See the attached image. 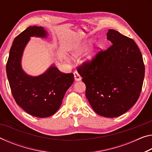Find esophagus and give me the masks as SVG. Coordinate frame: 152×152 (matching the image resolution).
Returning a JSON list of instances; mask_svg holds the SVG:
<instances>
[{
    "instance_id": "34e87169",
    "label": "esophagus",
    "mask_w": 152,
    "mask_h": 152,
    "mask_svg": "<svg viewBox=\"0 0 152 152\" xmlns=\"http://www.w3.org/2000/svg\"><path fill=\"white\" fill-rule=\"evenodd\" d=\"M74 79H75L76 81H79L81 80V76H80V74H78V72L77 71H75L74 72Z\"/></svg>"
}]
</instances>
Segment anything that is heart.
Returning <instances> with one entry per match:
<instances>
[{
	"label": "heart",
	"mask_w": 152,
	"mask_h": 152,
	"mask_svg": "<svg viewBox=\"0 0 152 152\" xmlns=\"http://www.w3.org/2000/svg\"><path fill=\"white\" fill-rule=\"evenodd\" d=\"M80 51H81V50H77L75 53H74V56H77V55H78L79 54H80ZM94 55H95V52H94V50H91V51L89 52V53L88 54L87 57H86V60H87V61H91V60L93 58Z\"/></svg>",
	"instance_id": "1"
}]
</instances>
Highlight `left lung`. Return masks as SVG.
<instances>
[{"instance_id":"obj_1","label":"left lung","mask_w":152,"mask_h":152,"mask_svg":"<svg viewBox=\"0 0 152 152\" xmlns=\"http://www.w3.org/2000/svg\"><path fill=\"white\" fill-rule=\"evenodd\" d=\"M112 45L100 50L91 61L84 62L78 72L86 85V97L97 114L107 118L121 115L140 95L145 66L139 47L132 38L109 30Z\"/></svg>"}]
</instances>
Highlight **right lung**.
Segmentation results:
<instances>
[{
  "label": "right lung",
  "instance_id": "right-lung-1",
  "mask_svg": "<svg viewBox=\"0 0 152 152\" xmlns=\"http://www.w3.org/2000/svg\"><path fill=\"white\" fill-rule=\"evenodd\" d=\"M41 26H30L17 36L11 46L6 66L11 93L17 104L28 114L38 118L53 115L59 110L74 74H64L54 65L38 76L28 75L21 68V57L31 37L46 38Z\"/></svg>",
  "mask_w": 152,
  "mask_h": 152
}]
</instances>
